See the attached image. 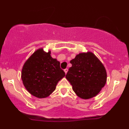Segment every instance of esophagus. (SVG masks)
Instances as JSON below:
<instances>
[{"mask_svg":"<svg viewBox=\"0 0 129 129\" xmlns=\"http://www.w3.org/2000/svg\"><path fill=\"white\" fill-rule=\"evenodd\" d=\"M64 72H65V73H66V74L67 73V72H68V69H65V70H64Z\"/></svg>","mask_w":129,"mask_h":129,"instance_id":"esophagus-1","label":"esophagus"}]
</instances>
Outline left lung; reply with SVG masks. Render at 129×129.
Returning a JSON list of instances; mask_svg holds the SVG:
<instances>
[{"label": "left lung", "instance_id": "left-lung-1", "mask_svg": "<svg viewBox=\"0 0 129 129\" xmlns=\"http://www.w3.org/2000/svg\"><path fill=\"white\" fill-rule=\"evenodd\" d=\"M72 66L66 79L78 97L88 100L96 96L107 82V72L101 61L91 51L80 53L70 60Z\"/></svg>", "mask_w": 129, "mask_h": 129}]
</instances>
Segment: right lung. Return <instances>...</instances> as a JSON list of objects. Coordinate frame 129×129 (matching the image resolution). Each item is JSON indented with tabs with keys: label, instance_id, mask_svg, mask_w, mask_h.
Wrapping results in <instances>:
<instances>
[{
	"label": "right lung",
	"instance_id": "obj_1",
	"mask_svg": "<svg viewBox=\"0 0 129 129\" xmlns=\"http://www.w3.org/2000/svg\"><path fill=\"white\" fill-rule=\"evenodd\" d=\"M66 76L60 62L51 56V51L36 50L25 62L21 79L25 88L34 96L45 98L56 89L59 81Z\"/></svg>",
	"mask_w": 129,
	"mask_h": 129
}]
</instances>
